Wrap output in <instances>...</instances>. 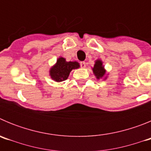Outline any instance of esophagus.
I'll list each match as a JSON object with an SVG mask.
<instances>
[{
    "label": "esophagus",
    "instance_id": "1",
    "mask_svg": "<svg viewBox=\"0 0 151 151\" xmlns=\"http://www.w3.org/2000/svg\"><path fill=\"white\" fill-rule=\"evenodd\" d=\"M80 66H81V67L82 68H85V66H86V63H85V62H81L80 63Z\"/></svg>",
    "mask_w": 151,
    "mask_h": 151
}]
</instances>
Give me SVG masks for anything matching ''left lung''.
<instances>
[{"label":"left lung","mask_w":151,"mask_h":151,"mask_svg":"<svg viewBox=\"0 0 151 151\" xmlns=\"http://www.w3.org/2000/svg\"><path fill=\"white\" fill-rule=\"evenodd\" d=\"M102 64V61L100 60H96L94 68L92 69L93 72H94V74L95 75V76L97 77V79L104 76L105 73H106V71H105L104 68Z\"/></svg>","instance_id":"1"}]
</instances>
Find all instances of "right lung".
<instances>
[{
	"label": "right lung",
	"instance_id": "add662e5",
	"mask_svg": "<svg viewBox=\"0 0 151 151\" xmlns=\"http://www.w3.org/2000/svg\"><path fill=\"white\" fill-rule=\"evenodd\" d=\"M78 67L79 64L78 62H66L64 58L60 57L57 63L50 69V77L56 82H62L67 79L72 69H78Z\"/></svg>",
	"mask_w": 151,
	"mask_h": 151
}]
</instances>
